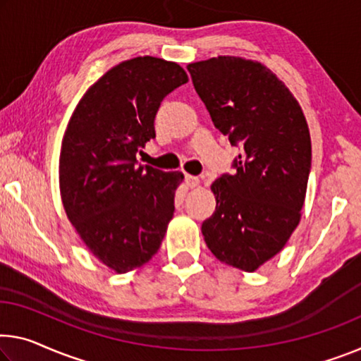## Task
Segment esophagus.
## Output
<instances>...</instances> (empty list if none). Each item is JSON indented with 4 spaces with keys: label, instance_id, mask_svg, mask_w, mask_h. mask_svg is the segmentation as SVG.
Instances as JSON below:
<instances>
[{
    "label": "esophagus",
    "instance_id": "esophagus-1",
    "mask_svg": "<svg viewBox=\"0 0 361 361\" xmlns=\"http://www.w3.org/2000/svg\"><path fill=\"white\" fill-rule=\"evenodd\" d=\"M185 184H187V187H190V188L198 187L200 185V179H198V177H195V176L185 174Z\"/></svg>",
    "mask_w": 361,
    "mask_h": 361
}]
</instances>
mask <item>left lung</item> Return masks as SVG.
<instances>
[{
  "mask_svg": "<svg viewBox=\"0 0 361 361\" xmlns=\"http://www.w3.org/2000/svg\"><path fill=\"white\" fill-rule=\"evenodd\" d=\"M213 124L240 145L235 173L216 179V212L202 224L221 263L253 273L300 223L312 140L300 104L258 61L218 56L187 66Z\"/></svg>",
  "mask_w": 361,
  "mask_h": 361,
  "instance_id": "obj_1",
  "label": "left lung"
}]
</instances>
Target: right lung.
Masks as SVG:
<instances>
[{"mask_svg":"<svg viewBox=\"0 0 361 361\" xmlns=\"http://www.w3.org/2000/svg\"><path fill=\"white\" fill-rule=\"evenodd\" d=\"M188 82L173 61H123L87 88L66 127L59 154L64 212L85 247L114 273L147 264L158 253L184 180L137 166V152L154 138L163 98Z\"/></svg>","mask_w":361,"mask_h":361,"instance_id":"add662e5","label":"right lung"}]
</instances>
